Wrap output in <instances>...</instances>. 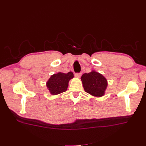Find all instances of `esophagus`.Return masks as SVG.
Masks as SVG:
<instances>
[{
	"mask_svg": "<svg viewBox=\"0 0 146 146\" xmlns=\"http://www.w3.org/2000/svg\"><path fill=\"white\" fill-rule=\"evenodd\" d=\"M74 76H76V78H80V76H82V73H75V74H74Z\"/></svg>",
	"mask_w": 146,
	"mask_h": 146,
	"instance_id": "obj_1",
	"label": "esophagus"
}]
</instances>
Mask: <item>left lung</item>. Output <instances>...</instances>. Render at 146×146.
<instances>
[{"instance_id": "1", "label": "left lung", "mask_w": 146, "mask_h": 146, "mask_svg": "<svg viewBox=\"0 0 146 146\" xmlns=\"http://www.w3.org/2000/svg\"><path fill=\"white\" fill-rule=\"evenodd\" d=\"M81 80L86 92L95 97H101L105 95L108 82L101 73L95 70L84 73L82 76Z\"/></svg>"}]
</instances>
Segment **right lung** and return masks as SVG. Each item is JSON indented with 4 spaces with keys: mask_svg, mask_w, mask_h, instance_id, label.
Returning <instances> with one entry per match:
<instances>
[{
    "mask_svg": "<svg viewBox=\"0 0 146 146\" xmlns=\"http://www.w3.org/2000/svg\"><path fill=\"white\" fill-rule=\"evenodd\" d=\"M73 77L74 75L72 72L67 73L59 72L54 74L46 83V86L51 95H58L67 90L68 82Z\"/></svg>",
    "mask_w": 146,
    "mask_h": 146,
    "instance_id": "right-lung-1",
    "label": "right lung"
}]
</instances>
